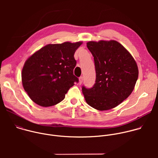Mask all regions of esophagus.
<instances>
[{"mask_svg": "<svg viewBox=\"0 0 158 158\" xmlns=\"http://www.w3.org/2000/svg\"><path fill=\"white\" fill-rule=\"evenodd\" d=\"M82 81H83V77L81 76L79 77V84H81L82 83Z\"/></svg>", "mask_w": 158, "mask_h": 158, "instance_id": "esophagus-1", "label": "esophagus"}]
</instances>
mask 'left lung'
Returning <instances> with one entry per match:
<instances>
[{
  "instance_id": "left-lung-1",
  "label": "left lung",
  "mask_w": 158,
  "mask_h": 158,
  "mask_svg": "<svg viewBox=\"0 0 158 158\" xmlns=\"http://www.w3.org/2000/svg\"><path fill=\"white\" fill-rule=\"evenodd\" d=\"M87 47L94 57L96 83L82 91L86 102L99 110L114 108L132 93L138 78L133 57L118 42L89 41Z\"/></svg>"
}]
</instances>
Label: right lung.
I'll list each match as a JSON object with an SVG mask.
<instances>
[{"label": "right lung", "mask_w": 158, "mask_h": 158, "mask_svg": "<svg viewBox=\"0 0 158 158\" xmlns=\"http://www.w3.org/2000/svg\"><path fill=\"white\" fill-rule=\"evenodd\" d=\"M82 42L48 44L30 56L22 71L25 91L42 107L61 102L69 89L78 82L74 75L76 65L74 55Z\"/></svg>", "instance_id": "obj_1"}]
</instances>
